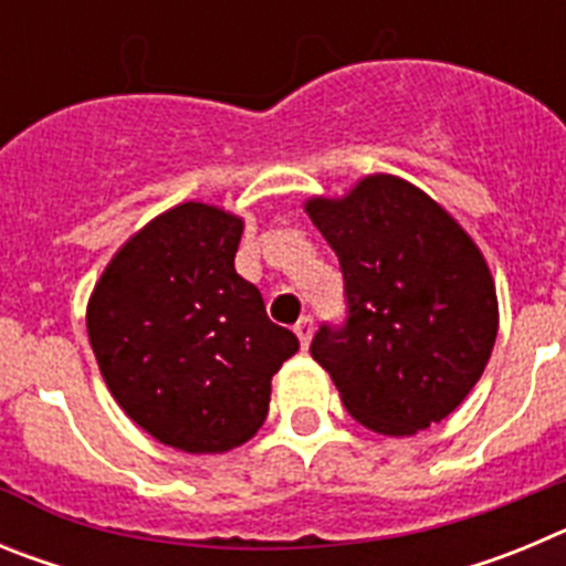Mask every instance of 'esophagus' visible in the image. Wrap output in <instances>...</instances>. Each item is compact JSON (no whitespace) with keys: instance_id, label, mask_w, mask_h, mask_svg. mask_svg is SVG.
<instances>
[{"instance_id":"34e87169","label":"esophagus","mask_w":566,"mask_h":566,"mask_svg":"<svg viewBox=\"0 0 566 566\" xmlns=\"http://www.w3.org/2000/svg\"><path fill=\"white\" fill-rule=\"evenodd\" d=\"M312 332H314V319L312 317H300L297 326H294V334L300 337V345L303 348H308V339H312Z\"/></svg>"}]
</instances>
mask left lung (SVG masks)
Returning a JSON list of instances; mask_svg holds the SVG:
<instances>
[{
  "mask_svg": "<svg viewBox=\"0 0 566 566\" xmlns=\"http://www.w3.org/2000/svg\"><path fill=\"white\" fill-rule=\"evenodd\" d=\"M339 260L345 319L312 357L345 411L385 437L431 428L470 394L499 332L496 286L476 243L413 184L371 175L343 201L306 203Z\"/></svg>",
  "mask_w": 566,
  "mask_h": 566,
  "instance_id": "left-lung-1",
  "label": "left lung"
}]
</instances>
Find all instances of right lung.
Segmentation results:
<instances>
[{
    "instance_id": "obj_1",
    "label": "right lung",
    "mask_w": 566,
    "mask_h": 566,
    "mask_svg": "<svg viewBox=\"0 0 566 566\" xmlns=\"http://www.w3.org/2000/svg\"><path fill=\"white\" fill-rule=\"evenodd\" d=\"M243 221L181 203L109 260L87 332L115 402L149 437L187 453L232 451L260 431L272 377L300 348L234 272Z\"/></svg>"
}]
</instances>
